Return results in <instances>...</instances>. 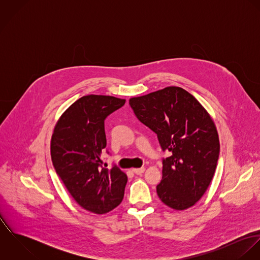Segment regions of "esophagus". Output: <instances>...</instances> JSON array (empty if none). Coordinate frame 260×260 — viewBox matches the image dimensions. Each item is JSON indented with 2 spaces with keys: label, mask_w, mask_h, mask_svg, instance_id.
Here are the masks:
<instances>
[{
  "label": "esophagus",
  "mask_w": 260,
  "mask_h": 260,
  "mask_svg": "<svg viewBox=\"0 0 260 260\" xmlns=\"http://www.w3.org/2000/svg\"><path fill=\"white\" fill-rule=\"evenodd\" d=\"M132 171H133L135 174H137V175H141L142 173H144L145 168H144V167H142V168H133Z\"/></svg>",
  "instance_id": "obj_1"
}]
</instances>
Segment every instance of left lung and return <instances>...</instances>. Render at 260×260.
I'll list each match as a JSON object with an SVG mask.
<instances>
[{
	"mask_svg": "<svg viewBox=\"0 0 260 260\" xmlns=\"http://www.w3.org/2000/svg\"><path fill=\"white\" fill-rule=\"evenodd\" d=\"M129 104L140 122L157 134L163 151L161 201L175 210L193 206L205 193L215 173L219 138L215 124L194 96L180 87H166Z\"/></svg>",
	"mask_w": 260,
	"mask_h": 260,
	"instance_id": "1",
	"label": "left lung"
}]
</instances>
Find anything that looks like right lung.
<instances>
[{
	"instance_id": "1",
	"label": "right lung",
	"mask_w": 260,
	"mask_h": 260,
	"mask_svg": "<svg viewBox=\"0 0 260 260\" xmlns=\"http://www.w3.org/2000/svg\"><path fill=\"white\" fill-rule=\"evenodd\" d=\"M104 95L83 96L58 120L51 139L54 168L75 201L84 209L104 214L124 197L127 175L116 165L102 166L106 147L104 121L125 104Z\"/></svg>"
}]
</instances>
